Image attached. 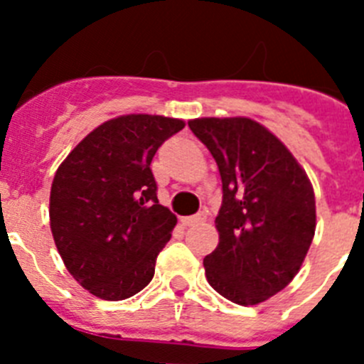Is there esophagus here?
<instances>
[{
  "label": "esophagus",
  "mask_w": 364,
  "mask_h": 364,
  "mask_svg": "<svg viewBox=\"0 0 364 364\" xmlns=\"http://www.w3.org/2000/svg\"><path fill=\"white\" fill-rule=\"evenodd\" d=\"M204 220H205V215L197 213V215H191V217L182 218V224H184V226H193V224H200V222Z\"/></svg>",
  "instance_id": "esophagus-1"
}]
</instances>
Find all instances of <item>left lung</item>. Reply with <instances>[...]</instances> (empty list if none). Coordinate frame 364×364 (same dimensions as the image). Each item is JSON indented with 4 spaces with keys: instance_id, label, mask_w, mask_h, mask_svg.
I'll use <instances>...</instances> for the list:
<instances>
[{
    "instance_id": "obj_1",
    "label": "left lung",
    "mask_w": 364,
    "mask_h": 364,
    "mask_svg": "<svg viewBox=\"0 0 364 364\" xmlns=\"http://www.w3.org/2000/svg\"><path fill=\"white\" fill-rule=\"evenodd\" d=\"M193 134L222 178L218 246L205 255L208 282L237 304H259L297 275L315 233L306 173L275 134L250 118H197Z\"/></svg>"
}]
</instances>
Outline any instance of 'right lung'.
I'll return each instance as SVG.
<instances>
[{"mask_svg":"<svg viewBox=\"0 0 364 364\" xmlns=\"http://www.w3.org/2000/svg\"><path fill=\"white\" fill-rule=\"evenodd\" d=\"M180 129L184 122L175 118H114L58 167L49 211L54 242L70 275L96 297H133L153 279L176 217L159 204L151 160Z\"/></svg>","mask_w":364,"mask_h":364,"instance_id":"1","label":"right lung"}]
</instances>
